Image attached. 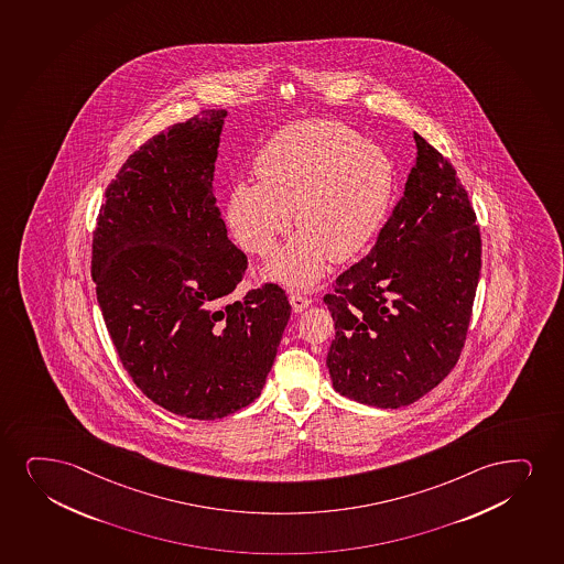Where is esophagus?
<instances>
[{
	"label": "esophagus",
	"instance_id": "1",
	"mask_svg": "<svg viewBox=\"0 0 564 564\" xmlns=\"http://www.w3.org/2000/svg\"><path fill=\"white\" fill-rule=\"evenodd\" d=\"M289 300H291V306L292 310H294V313H302L307 306H310V304H312V300L304 296V294H300V292H291Z\"/></svg>",
	"mask_w": 564,
	"mask_h": 564
}]
</instances>
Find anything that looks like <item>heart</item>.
<instances>
[{"mask_svg": "<svg viewBox=\"0 0 564 564\" xmlns=\"http://www.w3.org/2000/svg\"><path fill=\"white\" fill-rule=\"evenodd\" d=\"M257 182L237 181L226 199V223L237 243L270 257L279 237L300 231L265 268L296 289L312 286L330 260L367 247L390 209L395 174L390 158L340 121L312 119L275 132L254 160Z\"/></svg>", "mask_w": 564, "mask_h": 564, "instance_id": "heart-1", "label": "heart"}]
</instances>
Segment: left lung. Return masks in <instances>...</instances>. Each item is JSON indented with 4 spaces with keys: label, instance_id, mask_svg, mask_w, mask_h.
<instances>
[{
    "label": "left lung",
    "instance_id": "1",
    "mask_svg": "<svg viewBox=\"0 0 564 564\" xmlns=\"http://www.w3.org/2000/svg\"><path fill=\"white\" fill-rule=\"evenodd\" d=\"M404 195L372 251L325 296L334 390L376 409L414 403L458 361L479 283L480 234L453 165L417 132Z\"/></svg>",
    "mask_w": 564,
    "mask_h": 564
}]
</instances>
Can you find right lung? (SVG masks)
<instances>
[{
    "label": "right lung",
    "instance_id": "1",
    "mask_svg": "<svg viewBox=\"0 0 564 564\" xmlns=\"http://www.w3.org/2000/svg\"><path fill=\"white\" fill-rule=\"evenodd\" d=\"M226 118L202 111L129 155L93 236V281L119 359L150 401L192 420L260 395L291 319L272 283L226 300L247 270L213 189Z\"/></svg>",
    "mask_w": 564,
    "mask_h": 564
}]
</instances>
